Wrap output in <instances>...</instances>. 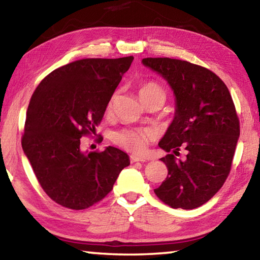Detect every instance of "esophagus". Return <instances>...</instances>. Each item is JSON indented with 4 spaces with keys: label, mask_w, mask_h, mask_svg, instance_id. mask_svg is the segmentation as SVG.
Returning <instances> with one entry per match:
<instances>
[{
    "label": "esophagus",
    "mask_w": 260,
    "mask_h": 260,
    "mask_svg": "<svg viewBox=\"0 0 260 260\" xmlns=\"http://www.w3.org/2000/svg\"><path fill=\"white\" fill-rule=\"evenodd\" d=\"M131 162H136V161H146V159L144 158H141V157H138V156H134V155H131Z\"/></svg>",
    "instance_id": "34e87169"
}]
</instances>
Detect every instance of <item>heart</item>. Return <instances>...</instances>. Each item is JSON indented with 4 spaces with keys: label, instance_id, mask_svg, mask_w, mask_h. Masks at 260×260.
<instances>
[{
    "label": "heart",
    "instance_id": "1",
    "mask_svg": "<svg viewBox=\"0 0 260 260\" xmlns=\"http://www.w3.org/2000/svg\"><path fill=\"white\" fill-rule=\"evenodd\" d=\"M156 93L164 94V90H162V88L158 85V83L152 81L142 83L139 90L141 100ZM116 99L117 93H114L108 102V111H111L113 109ZM153 136H155V134H153V132L149 128H134V127H129V128H122L114 132L112 135V141L119 147L126 149V150L134 153H141L146 150V148L148 147V144L151 142Z\"/></svg>",
    "mask_w": 260,
    "mask_h": 260
}]
</instances>
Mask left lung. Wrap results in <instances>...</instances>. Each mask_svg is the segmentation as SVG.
Segmentation results:
<instances>
[{
  "mask_svg": "<svg viewBox=\"0 0 260 260\" xmlns=\"http://www.w3.org/2000/svg\"><path fill=\"white\" fill-rule=\"evenodd\" d=\"M142 63L165 79L175 95V116L159 147L169 155L161 161L167 178L155 189L173 209L191 210L218 192L231 172L240 136V120L230 90L221 79L200 65L158 57ZM183 148L187 156L179 154Z\"/></svg>",
  "mask_w": 260,
  "mask_h": 260,
  "instance_id": "left-lung-1",
  "label": "left lung"
}]
</instances>
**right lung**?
<instances>
[{"instance_id": "right-lung-1", "label": "right lung", "mask_w": 260, "mask_h": 260, "mask_svg": "<svg viewBox=\"0 0 260 260\" xmlns=\"http://www.w3.org/2000/svg\"><path fill=\"white\" fill-rule=\"evenodd\" d=\"M133 56L85 58L56 69L30 98L21 147L39 183L64 208L85 210L112 190L129 165L114 147L85 153L80 139L95 132Z\"/></svg>"}]
</instances>
